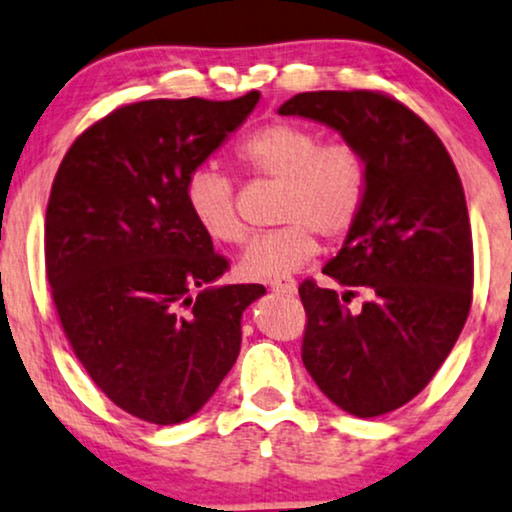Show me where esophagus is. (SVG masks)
Instances as JSON below:
<instances>
[{
	"instance_id": "1",
	"label": "esophagus",
	"mask_w": 512,
	"mask_h": 512,
	"mask_svg": "<svg viewBox=\"0 0 512 512\" xmlns=\"http://www.w3.org/2000/svg\"><path fill=\"white\" fill-rule=\"evenodd\" d=\"M268 285L277 294H294L296 292V280H294V277H289V275L275 277V280H270Z\"/></svg>"
}]
</instances>
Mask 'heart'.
Returning a JSON list of instances; mask_svg holds the SVG:
<instances>
[{"instance_id": "obj_1", "label": "heart", "mask_w": 512, "mask_h": 512, "mask_svg": "<svg viewBox=\"0 0 512 512\" xmlns=\"http://www.w3.org/2000/svg\"><path fill=\"white\" fill-rule=\"evenodd\" d=\"M235 161L251 178L277 182L275 220L282 223L244 251L239 273L249 280L296 273L320 251L318 232L339 239L361 216L368 170L349 142L323 144L306 125L270 123L237 144ZM185 199L206 237L230 246L244 242L246 225L230 178L216 168H197L187 178Z\"/></svg>"}]
</instances>
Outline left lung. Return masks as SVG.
I'll use <instances>...</instances> for the list:
<instances>
[{
  "label": "left lung",
  "instance_id": "1",
  "mask_svg": "<svg viewBox=\"0 0 512 512\" xmlns=\"http://www.w3.org/2000/svg\"><path fill=\"white\" fill-rule=\"evenodd\" d=\"M282 116L330 125L363 154L365 201L323 268L346 287L304 280L301 361L320 391L356 418L401 408L430 384L472 304V232L449 151L418 113L372 90L301 92ZM369 296L358 314L343 306Z\"/></svg>",
  "mask_w": 512,
  "mask_h": 512
}]
</instances>
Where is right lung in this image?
<instances>
[{
    "instance_id": "add662e5",
    "label": "right lung",
    "mask_w": 512,
    "mask_h": 512,
    "mask_svg": "<svg viewBox=\"0 0 512 512\" xmlns=\"http://www.w3.org/2000/svg\"><path fill=\"white\" fill-rule=\"evenodd\" d=\"M258 99L121 106L82 132L54 178L44 263L63 332L92 382L154 425H178L216 394L239 356L242 313L266 294L213 285L227 258L185 199L189 175Z\"/></svg>"
}]
</instances>
